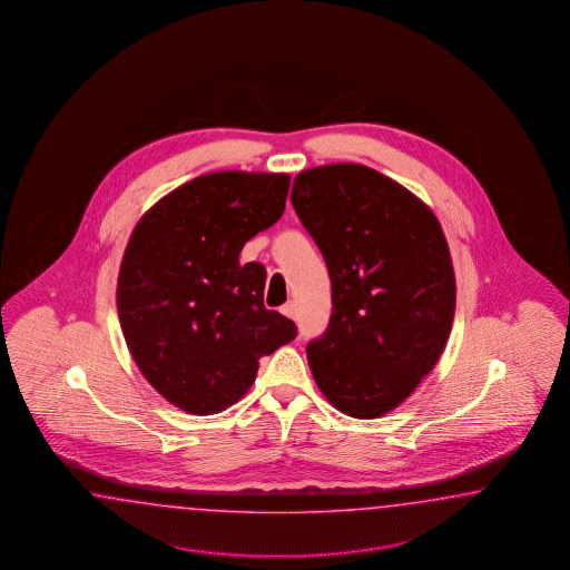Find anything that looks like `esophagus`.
<instances>
[{
	"label": "esophagus",
	"mask_w": 570,
	"mask_h": 570,
	"mask_svg": "<svg viewBox=\"0 0 570 570\" xmlns=\"http://www.w3.org/2000/svg\"><path fill=\"white\" fill-rule=\"evenodd\" d=\"M282 313L286 316H291V318H296L298 316V311H296V304L286 303L282 306Z\"/></svg>",
	"instance_id": "esophagus-1"
}]
</instances>
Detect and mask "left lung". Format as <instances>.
<instances>
[{"label": "left lung", "mask_w": 570, "mask_h": 570, "mask_svg": "<svg viewBox=\"0 0 570 570\" xmlns=\"http://www.w3.org/2000/svg\"><path fill=\"white\" fill-rule=\"evenodd\" d=\"M291 200L331 278L330 325L306 345L308 366L331 405L380 417L417 389L450 337L455 278L442 227L366 165L306 169Z\"/></svg>", "instance_id": "left-lung-1"}]
</instances>
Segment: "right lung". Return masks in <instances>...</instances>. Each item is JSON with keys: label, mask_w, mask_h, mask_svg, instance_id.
<instances>
[{"label": "right lung", "mask_w": 570, "mask_h": 570, "mask_svg": "<svg viewBox=\"0 0 570 570\" xmlns=\"http://www.w3.org/2000/svg\"><path fill=\"white\" fill-rule=\"evenodd\" d=\"M291 176L216 171L167 194L132 230L116 306L142 376L196 415L249 391L257 360L296 337L264 306L266 267L240 266L243 245L278 220Z\"/></svg>", "instance_id": "right-lung-1"}]
</instances>
